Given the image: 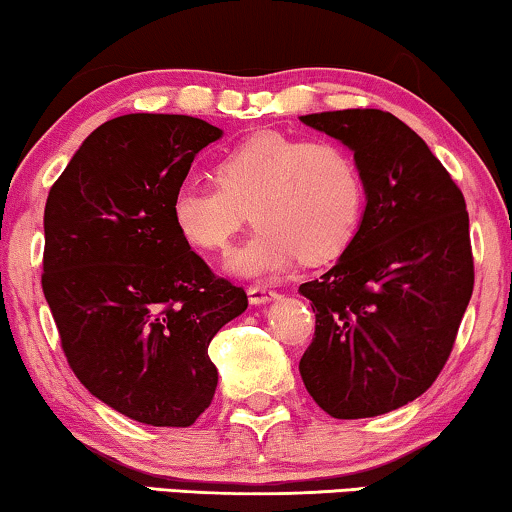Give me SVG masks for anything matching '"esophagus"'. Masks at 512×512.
<instances>
[{
  "mask_svg": "<svg viewBox=\"0 0 512 512\" xmlns=\"http://www.w3.org/2000/svg\"><path fill=\"white\" fill-rule=\"evenodd\" d=\"M247 296H249L251 305H265V303H270V300H277L279 293L268 289V286H249Z\"/></svg>",
  "mask_w": 512,
  "mask_h": 512,
  "instance_id": "34e87169",
  "label": "esophagus"
}]
</instances>
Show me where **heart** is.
<instances>
[{
    "instance_id": "obj_1",
    "label": "heart",
    "mask_w": 512,
    "mask_h": 512,
    "mask_svg": "<svg viewBox=\"0 0 512 512\" xmlns=\"http://www.w3.org/2000/svg\"><path fill=\"white\" fill-rule=\"evenodd\" d=\"M216 186L184 181L170 214L181 240L223 251L249 219L258 223L226 261L237 277L265 279L293 261H331L359 228L366 186L352 153L331 139L256 132L214 167Z\"/></svg>"
}]
</instances>
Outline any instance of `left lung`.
<instances>
[{"label":"left lung","mask_w":512,"mask_h":512,"mask_svg":"<svg viewBox=\"0 0 512 512\" xmlns=\"http://www.w3.org/2000/svg\"><path fill=\"white\" fill-rule=\"evenodd\" d=\"M354 153L366 209L338 261L300 284L317 312L300 377L335 419L422 396L452 352L473 293L464 195L415 130L380 109L300 116Z\"/></svg>","instance_id":"left-lung-1"}]
</instances>
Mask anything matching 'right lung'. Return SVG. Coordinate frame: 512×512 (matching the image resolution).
Segmentation results:
<instances>
[{
	"instance_id": "1",
	"label": "right lung",
	"mask_w": 512,
	"mask_h": 512,
	"mask_svg": "<svg viewBox=\"0 0 512 512\" xmlns=\"http://www.w3.org/2000/svg\"><path fill=\"white\" fill-rule=\"evenodd\" d=\"M223 130L128 114L90 132L48 193L44 286L62 349L95 398L151 426H191L219 373L207 347L247 310L172 223L174 191Z\"/></svg>"
}]
</instances>
